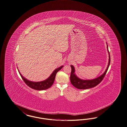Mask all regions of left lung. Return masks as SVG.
<instances>
[{
  "label": "left lung",
  "instance_id": "1",
  "mask_svg": "<svg viewBox=\"0 0 127 127\" xmlns=\"http://www.w3.org/2000/svg\"><path fill=\"white\" fill-rule=\"evenodd\" d=\"M107 51L109 53V62L108 64L107 67L105 71V72L102 74L101 76L98 77L97 78L92 80H82L80 79L77 76L75 75L74 72V66L73 65H71V72L70 75V82L77 89H81V90H84V89H88L90 88L94 87L97 85H98L103 80V78L106 74V73L108 70V67L109 66L110 63V53L108 51V45H107Z\"/></svg>",
  "mask_w": 127,
  "mask_h": 127
}]
</instances>
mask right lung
<instances>
[{
	"instance_id": "right-lung-1",
	"label": "right lung",
	"mask_w": 127,
	"mask_h": 127,
	"mask_svg": "<svg viewBox=\"0 0 127 127\" xmlns=\"http://www.w3.org/2000/svg\"><path fill=\"white\" fill-rule=\"evenodd\" d=\"M63 67V66H61L59 67V68H57L53 72V73L50 76V77L47 79L42 82H31L28 80L24 78L21 74L20 73L19 71L18 70L19 74H20L21 76L22 77L23 80L25 82V83L27 85L29 86L30 87L35 89L36 90L38 91H42V90H46L48 88L51 87L53 83L54 82L56 74H57V72L59 71L61 69V68Z\"/></svg>"
}]
</instances>
